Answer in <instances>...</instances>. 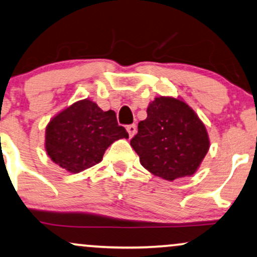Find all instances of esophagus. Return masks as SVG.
Returning a JSON list of instances; mask_svg holds the SVG:
<instances>
[{"instance_id": "1", "label": "esophagus", "mask_w": 257, "mask_h": 257, "mask_svg": "<svg viewBox=\"0 0 257 257\" xmlns=\"http://www.w3.org/2000/svg\"><path fill=\"white\" fill-rule=\"evenodd\" d=\"M126 131H128V133H129V137L133 138L135 134H137L138 128H137V125H135V124H131V125L126 126Z\"/></svg>"}]
</instances>
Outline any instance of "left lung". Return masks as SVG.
Listing matches in <instances>:
<instances>
[{
    "instance_id": "8db88e82",
    "label": "left lung",
    "mask_w": 257,
    "mask_h": 257,
    "mask_svg": "<svg viewBox=\"0 0 257 257\" xmlns=\"http://www.w3.org/2000/svg\"><path fill=\"white\" fill-rule=\"evenodd\" d=\"M131 145L145 169L172 182L195 174L209 150V138L183 99L157 97L148 104L147 118L139 122Z\"/></svg>"
}]
</instances>
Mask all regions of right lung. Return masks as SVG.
Listing matches in <instances>:
<instances>
[{"mask_svg": "<svg viewBox=\"0 0 257 257\" xmlns=\"http://www.w3.org/2000/svg\"><path fill=\"white\" fill-rule=\"evenodd\" d=\"M115 111H103L89 99L75 101L54 116L45 128V151L70 174L100 163L110 145L128 139Z\"/></svg>", "mask_w": 257, "mask_h": 257, "instance_id": "right-lung-1", "label": "right lung"}]
</instances>
